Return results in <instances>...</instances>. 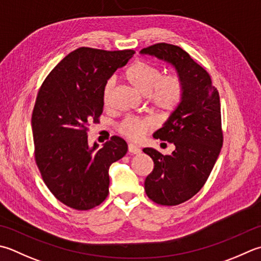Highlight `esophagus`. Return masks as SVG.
Instances as JSON below:
<instances>
[{"label":"esophagus","instance_id":"1","mask_svg":"<svg viewBox=\"0 0 261 261\" xmlns=\"http://www.w3.org/2000/svg\"><path fill=\"white\" fill-rule=\"evenodd\" d=\"M127 149H129V152H131V154H140V151H141L139 147H137L136 145H132V144L129 145Z\"/></svg>","mask_w":261,"mask_h":261}]
</instances>
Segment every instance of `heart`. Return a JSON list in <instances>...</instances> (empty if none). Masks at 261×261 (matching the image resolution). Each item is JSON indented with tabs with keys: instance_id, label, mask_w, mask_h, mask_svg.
<instances>
[{
	"instance_id": "obj_1",
	"label": "heart",
	"mask_w": 261,
	"mask_h": 261,
	"mask_svg": "<svg viewBox=\"0 0 261 261\" xmlns=\"http://www.w3.org/2000/svg\"><path fill=\"white\" fill-rule=\"evenodd\" d=\"M127 80L142 95L149 96V101L163 114H170L177 109L183 97V85L175 75L163 78L161 70L142 61H136L125 71ZM115 79L110 78L103 89L105 105L112 101L114 94ZM155 122L150 117H127L120 125L123 135L131 139H140L151 130Z\"/></svg>"
}]
</instances>
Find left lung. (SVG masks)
<instances>
[{"instance_id":"1","label":"left lung","mask_w":261,"mask_h":261,"mask_svg":"<svg viewBox=\"0 0 261 261\" xmlns=\"http://www.w3.org/2000/svg\"><path fill=\"white\" fill-rule=\"evenodd\" d=\"M175 69L183 97L154 138L172 142V155L154 148L144 152L154 161L146 177L148 198L163 206H175L192 198L205 185L223 146L221 103L211 75L178 46L160 43L140 50Z\"/></svg>"}]
</instances>
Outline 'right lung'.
I'll list each match as a JSON object with an SVG mask.
<instances>
[{"label":"right lung","instance_id":"right-lung-1","mask_svg":"<svg viewBox=\"0 0 261 261\" xmlns=\"http://www.w3.org/2000/svg\"><path fill=\"white\" fill-rule=\"evenodd\" d=\"M135 50L76 48L50 71L38 91L32 129L35 160L45 185L64 205L88 211L109 195V168L127 151L113 136L98 149L88 126L103 113V89Z\"/></svg>","mask_w":261,"mask_h":261}]
</instances>
